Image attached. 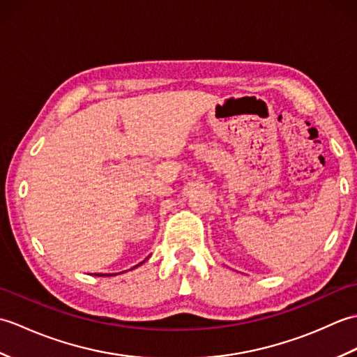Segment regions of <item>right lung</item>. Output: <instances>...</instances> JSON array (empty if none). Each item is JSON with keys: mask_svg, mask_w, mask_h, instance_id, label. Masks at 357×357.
Returning a JSON list of instances; mask_svg holds the SVG:
<instances>
[{"mask_svg": "<svg viewBox=\"0 0 357 357\" xmlns=\"http://www.w3.org/2000/svg\"><path fill=\"white\" fill-rule=\"evenodd\" d=\"M142 262H144V261H142ZM142 262H139L138 265H135V267H133V268H136V267H139V265H141ZM130 270H132V268H130ZM96 276H105V275H96ZM107 276H116V273H113V275H107Z\"/></svg>", "mask_w": 357, "mask_h": 357, "instance_id": "1", "label": "right lung"}]
</instances>
